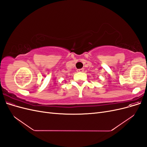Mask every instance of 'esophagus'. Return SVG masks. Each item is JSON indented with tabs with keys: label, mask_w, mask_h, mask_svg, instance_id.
<instances>
[{
	"label": "esophagus",
	"mask_w": 147,
	"mask_h": 147,
	"mask_svg": "<svg viewBox=\"0 0 147 147\" xmlns=\"http://www.w3.org/2000/svg\"><path fill=\"white\" fill-rule=\"evenodd\" d=\"M77 71V72H83L84 71V69H78Z\"/></svg>",
	"instance_id": "esophagus-1"
}]
</instances>
